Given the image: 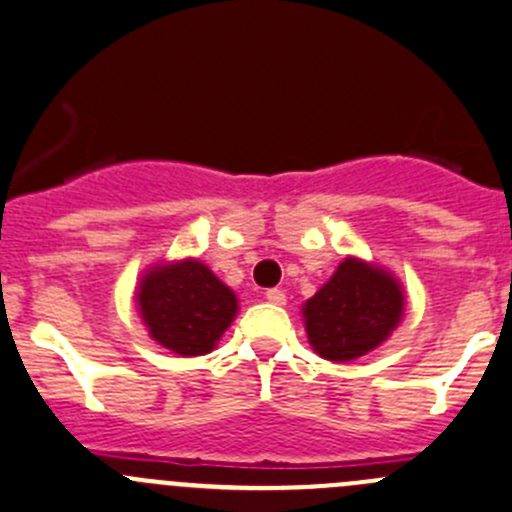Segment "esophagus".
<instances>
[{"label":"esophagus","instance_id":"34e87169","mask_svg":"<svg viewBox=\"0 0 512 512\" xmlns=\"http://www.w3.org/2000/svg\"><path fill=\"white\" fill-rule=\"evenodd\" d=\"M265 297H267V302H272V305H285V292L277 290V287L267 290Z\"/></svg>","mask_w":512,"mask_h":512}]
</instances>
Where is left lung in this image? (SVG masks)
<instances>
[{"mask_svg":"<svg viewBox=\"0 0 512 512\" xmlns=\"http://www.w3.org/2000/svg\"><path fill=\"white\" fill-rule=\"evenodd\" d=\"M310 345L325 360L347 362L375 350L403 315L400 285L377 267L347 257L305 302Z\"/></svg>","mask_w":512,"mask_h":512,"instance_id":"1","label":"left lung"}]
</instances>
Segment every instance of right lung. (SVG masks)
<instances>
[{
  "instance_id": "add662e5",
  "label": "right lung",
  "mask_w": 512,
  "mask_h": 512,
  "mask_svg": "<svg viewBox=\"0 0 512 512\" xmlns=\"http://www.w3.org/2000/svg\"><path fill=\"white\" fill-rule=\"evenodd\" d=\"M137 302L150 335L185 357L210 352L237 312L235 292L197 260L147 272Z\"/></svg>"
}]
</instances>
